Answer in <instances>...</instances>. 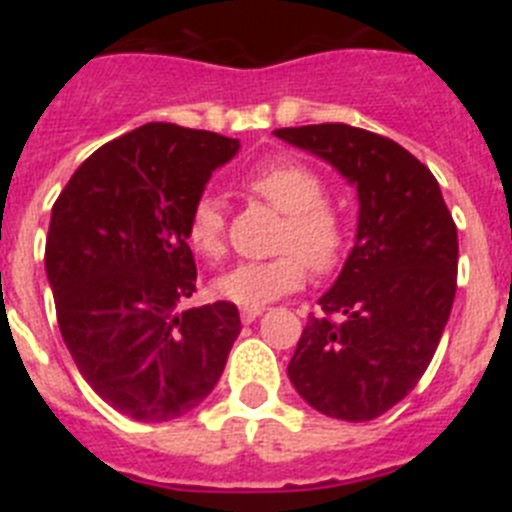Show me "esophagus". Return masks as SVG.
<instances>
[{
	"label": "esophagus",
	"instance_id": "34e87169",
	"mask_svg": "<svg viewBox=\"0 0 512 512\" xmlns=\"http://www.w3.org/2000/svg\"><path fill=\"white\" fill-rule=\"evenodd\" d=\"M261 312H264V307H243L241 320H243V323H253V320L259 318Z\"/></svg>",
	"mask_w": 512,
	"mask_h": 512
}]
</instances>
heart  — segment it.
<instances>
[{
    "label": "heart",
    "mask_w": 512,
    "mask_h": 512,
    "mask_svg": "<svg viewBox=\"0 0 512 512\" xmlns=\"http://www.w3.org/2000/svg\"><path fill=\"white\" fill-rule=\"evenodd\" d=\"M248 194L284 212L277 246L282 253L264 261H243L215 282V292L243 307H261L300 289L310 277L330 274L343 264L351 243L346 212L328 202V184L318 169L297 158H271L241 179ZM225 207L215 194H202L187 217V243L197 256L217 261L225 256Z\"/></svg>",
    "instance_id": "obj_1"
}]
</instances>
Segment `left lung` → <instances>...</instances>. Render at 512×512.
I'll use <instances>...</instances> for the list:
<instances>
[{
	"label": "left lung",
	"instance_id": "1",
	"mask_svg": "<svg viewBox=\"0 0 512 512\" xmlns=\"http://www.w3.org/2000/svg\"><path fill=\"white\" fill-rule=\"evenodd\" d=\"M274 135L330 161L361 205L354 251L287 374L318 413L374 420L415 390L436 354L456 295L454 217L431 169L395 140L343 122Z\"/></svg>",
	"mask_w": 512,
	"mask_h": 512
}]
</instances>
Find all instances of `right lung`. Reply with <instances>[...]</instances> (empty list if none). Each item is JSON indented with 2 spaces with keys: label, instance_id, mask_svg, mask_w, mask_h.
Returning a JSON list of instances; mask_svg holds the SVG:
<instances>
[{
  "label": "right lung",
  "instance_id": "add662e5",
  "mask_svg": "<svg viewBox=\"0 0 512 512\" xmlns=\"http://www.w3.org/2000/svg\"><path fill=\"white\" fill-rule=\"evenodd\" d=\"M238 140L148 122L74 171L53 202L45 271L81 377L143 423L197 408L225 369L241 318L233 302L189 307L197 266L187 217Z\"/></svg>",
  "mask_w": 512,
  "mask_h": 512
}]
</instances>
